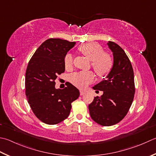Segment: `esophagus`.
<instances>
[{
    "mask_svg": "<svg viewBox=\"0 0 156 156\" xmlns=\"http://www.w3.org/2000/svg\"><path fill=\"white\" fill-rule=\"evenodd\" d=\"M84 93H85V92H84V91H83V90H80V95H83Z\"/></svg>",
    "mask_w": 156,
    "mask_h": 156,
    "instance_id": "34e87169",
    "label": "esophagus"
}]
</instances>
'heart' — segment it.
<instances>
[{
  "label": "heart",
  "instance_id": "obj_1",
  "mask_svg": "<svg viewBox=\"0 0 156 156\" xmlns=\"http://www.w3.org/2000/svg\"><path fill=\"white\" fill-rule=\"evenodd\" d=\"M79 51L88 58L91 62V66L99 77H105L112 69L114 61L108 54L105 53L104 50L97 44L88 43L80 46ZM66 69L71 70L73 68V58L68 54L64 59ZM94 76L91 72H80L72 74L70 77L72 83L79 88H84L92 82Z\"/></svg>",
  "mask_w": 156,
  "mask_h": 156
}]
</instances>
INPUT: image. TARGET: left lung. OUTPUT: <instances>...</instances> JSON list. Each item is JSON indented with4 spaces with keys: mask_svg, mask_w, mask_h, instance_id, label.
I'll return each instance as SVG.
<instances>
[{
    "mask_svg": "<svg viewBox=\"0 0 156 156\" xmlns=\"http://www.w3.org/2000/svg\"><path fill=\"white\" fill-rule=\"evenodd\" d=\"M108 46L113 53L114 65L105 80L93 87L103 94L94 97L88 105L91 118L105 126L117 124L126 116L135 92L133 69L129 57L115 42L109 41Z\"/></svg>",
    "mask_w": 156,
    "mask_h": 156,
    "instance_id": "1",
    "label": "left lung"
}]
</instances>
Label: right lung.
I'll list each match as a JSON object with an SVG mask.
<instances>
[{"instance_id":"right-lung-1","label":"right lung","mask_w":156,"mask_h":156,"mask_svg":"<svg viewBox=\"0 0 156 156\" xmlns=\"http://www.w3.org/2000/svg\"><path fill=\"white\" fill-rule=\"evenodd\" d=\"M75 42L59 38L45 41L34 53L27 67L25 78L27 102L34 114L45 124L53 125L68 117L72 103L80 92L69 84L55 88L57 76L65 72L64 59Z\"/></svg>"}]
</instances>
